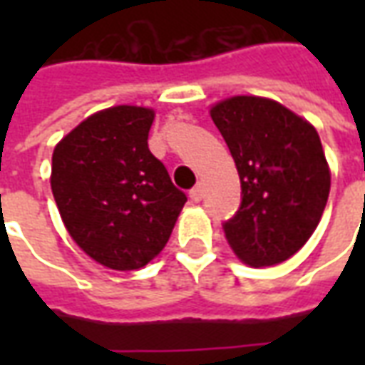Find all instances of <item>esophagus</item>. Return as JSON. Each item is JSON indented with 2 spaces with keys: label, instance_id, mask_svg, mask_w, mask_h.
Masks as SVG:
<instances>
[{
  "label": "esophagus",
  "instance_id": "34e87169",
  "mask_svg": "<svg viewBox=\"0 0 365 365\" xmlns=\"http://www.w3.org/2000/svg\"><path fill=\"white\" fill-rule=\"evenodd\" d=\"M190 199L193 201V203H199V201L203 199V187H201V185L193 187V190L190 191Z\"/></svg>",
  "mask_w": 365,
  "mask_h": 365
}]
</instances>
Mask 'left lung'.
I'll return each instance as SVG.
<instances>
[{"mask_svg": "<svg viewBox=\"0 0 365 365\" xmlns=\"http://www.w3.org/2000/svg\"><path fill=\"white\" fill-rule=\"evenodd\" d=\"M237 164L238 213L225 237L250 268L277 266L299 252L319 227L330 168L317 128L269 97L232 96L211 107Z\"/></svg>", "mask_w": 365, "mask_h": 365, "instance_id": "obj_1", "label": "left lung"}]
</instances>
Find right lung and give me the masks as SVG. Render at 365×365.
<instances>
[{
	"label": "right lung",
	"mask_w": 365,
	"mask_h": 365,
	"mask_svg": "<svg viewBox=\"0 0 365 365\" xmlns=\"http://www.w3.org/2000/svg\"><path fill=\"white\" fill-rule=\"evenodd\" d=\"M154 117L140 105L107 107L52 152V195L68 235L109 269L128 272L154 260L187 201L148 150Z\"/></svg>",
	"instance_id": "add662e5"
}]
</instances>
